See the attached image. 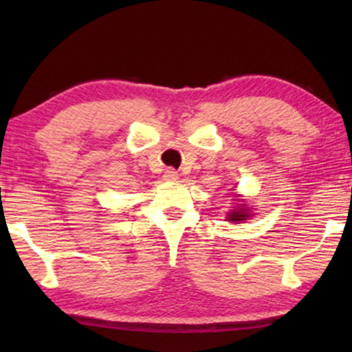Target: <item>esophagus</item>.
<instances>
[{"mask_svg":"<svg viewBox=\"0 0 352 352\" xmlns=\"http://www.w3.org/2000/svg\"><path fill=\"white\" fill-rule=\"evenodd\" d=\"M164 178H166V180H177V178H178L177 170L172 169V168L166 169V170H164Z\"/></svg>","mask_w":352,"mask_h":352,"instance_id":"1","label":"esophagus"}]
</instances>
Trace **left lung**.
<instances>
[{"instance_id": "obj_1", "label": "left lung", "mask_w": 352, "mask_h": 352, "mask_svg": "<svg viewBox=\"0 0 352 352\" xmlns=\"http://www.w3.org/2000/svg\"><path fill=\"white\" fill-rule=\"evenodd\" d=\"M239 208H236V210H231L230 212H228V222H233V223H239V222H243V220H247L250 216H252V214H248V210H245V205L243 204H241V205H237Z\"/></svg>"}]
</instances>
